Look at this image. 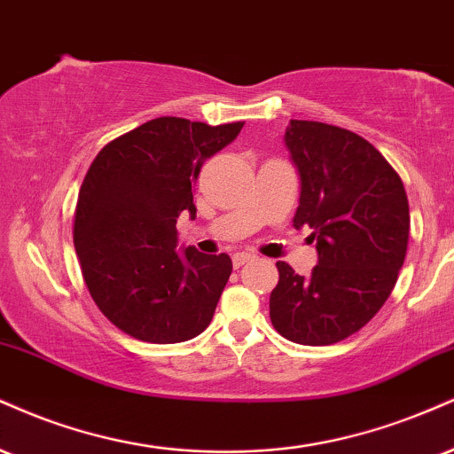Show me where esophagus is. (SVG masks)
Segmentation results:
<instances>
[{
  "label": "esophagus",
  "instance_id": "obj_1",
  "mask_svg": "<svg viewBox=\"0 0 454 454\" xmlns=\"http://www.w3.org/2000/svg\"><path fill=\"white\" fill-rule=\"evenodd\" d=\"M254 258H255L254 254H245V251H241V254H234V255H232L234 269H241L245 262H249V260H254Z\"/></svg>",
  "mask_w": 454,
  "mask_h": 454
}]
</instances>
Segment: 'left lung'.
Listing matches in <instances>:
<instances>
[{
    "label": "left lung",
    "mask_w": 454,
    "mask_h": 454,
    "mask_svg": "<svg viewBox=\"0 0 454 454\" xmlns=\"http://www.w3.org/2000/svg\"><path fill=\"white\" fill-rule=\"evenodd\" d=\"M286 145L300 175L294 226L313 228L319 264L300 277L277 262L270 321L298 345H334L362 330L395 287L411 232L408 196L385 156L351 130L292 120Z\"/></svg>",
    "instance_id": "1"
}]
</instances>
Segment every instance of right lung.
<instances>
[{
	"instance_id": "right-lung-1",
	"label": "right lung",
	"mask_w": 454,
	"mask_h": 454,
	"mask_svg": "<svg viewBox=\"0 0 454 454\" xmlns=\"http://www.w3.org/2000/svg\"><path fill=\"white\" fill-rule=\"evenodd\" d=\"M162 116L109 141L82 182L74 245L103 315L124 334L173 345L199 336L215 313L232 260L177 251L179 213L196 217L200 167L241 133Z\"/></svg>"
}]
</instances>
